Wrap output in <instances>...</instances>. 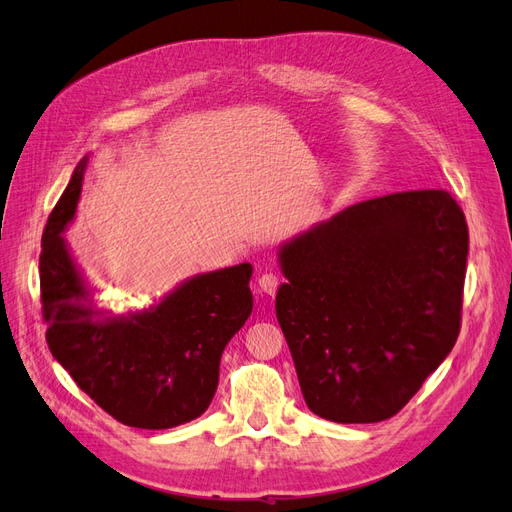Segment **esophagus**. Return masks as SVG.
<instances>
[{
  "label": "esophagus",
  "mask_w": 512,
  "mask_h": 512,
  "mask_svg": "<svg viewBox=\"0 0 512 512\" xmlns=\"http://www.w3.org/2000/svg\"><path fill=\"white\" fill-rule=\"evenodd\" d=\"M280 284H282V280H280V275H277V273H262L258 277L260 292L269 294V297H273V294L277 292V288H280Z\"/></svg>",
  "instance_id": "obj_1"
}]
</instances>
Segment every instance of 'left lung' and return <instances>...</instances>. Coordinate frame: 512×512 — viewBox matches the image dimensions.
<instances>
[{"label":"left lung","mask_w":512,"mask_h":512,"mask_svg":"<svg viewBox=\"0 0 512 512\" xmlns=\"http://www.w3.org/2000/svg\"><path fill=\"white\" fill-rule=\"evenodd\" d=\"M275 312L307 408L380 423L418 393L461 329L468 224L446 190L363 200L286 243Z\"/></svg>","instance_id":"1"}]
</instances>
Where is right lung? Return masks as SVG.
I'll return each mask as SVG.
<instances>
[{"instance_id":"right-lung-1","label":"right lung","mask_w":512,"mask_h":512,"mask_svg":"<svg viewBox=\"0 0 512 512\" xmlns=\"http://www.w3.org/2000/svg\"><path fill=\"white\" fill-rule=\"evenodd\" d=\"M85 160L46 222L40 303L46 344L96 404L138 429H170L203 414L218 389L220 356L252 314V265L196 275L158 307L100 321L61 230L79 203Z\"/></svg>"}]
</instances>
